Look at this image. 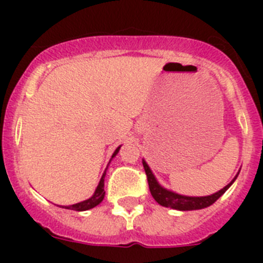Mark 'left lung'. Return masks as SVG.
Returning a JSON list of instances; mask_svg holds the SVG:
<instances>
[{"mask_svg": "<svg viewBox=\"0 0 263 263\" xmlns=\"http://www.w3.org/2000/svg\"><path fill=\"white\" fill-rule=\"evenodd\" d=\"M143 168H145V173L147 175V182H148V188H150V192H152L153 197L155 199L158 204H160L162 206H167V208H173V210L178 211H194V210H203V208H206V206L212 205L218 197L221 195L225 194L228 188L231 187L232 183L236 180V178L232 180L229 184L225 185L222 190H220L216 194L210 195V196H184V195H179L175 194L173 191H168L166 188H163L159 183L157 182L154 174L152 173L150 167L147 166L145 160H142Z\"/></svg>", "mask_w": 263, "mask_h": 263, "instance_id": "left-lung-1", "label": "left lung"}]
</instances>
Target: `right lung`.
Here are the masks:
<instances>
[{"instance_id": "right-lung-1", "label": "right lung", "mask_w": 263, "mask_h": 263, "mask_svg": "<svg viewBox=\"0 0 263 263\" xmlns=\"http://www.w3.org/2000/svg\"><path fill=\"white\" fill-rule=\"evenodd\" d=\"M120 147L116 148V152L113 153L111 158H115L116 155H117V153L120 152ZM106 168H108V167H106ZM106 168L105 171H104L101 179H100V183L99 185H97L96 191H95V194L92 195L89 199H87V200L84 201H80V203L73 204V205H62V208H66V210H72V211H79V212H81V211H88L90 210V208H95L96 205H99V204L104 200V196H105V191H104V179H105V175H106Z\"/></svg>"}]
</instances>
